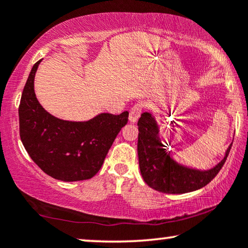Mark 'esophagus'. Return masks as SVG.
Masks as SVG:
<instances>
[{
  "label": "esophagus",
  "instance_id": "1",
  "mask_svg": "<svg viewBox=\"0 0 248 248\" xmlns=\"http://www.w3.org/2000/svg\"><path fill=\"white\" fill-rule=\"evenodd\" d=\"M144 109V104L142 103H139L137 105H134L133 107L131 108L130 110V122L131 123H135V122L138 121V118L140 117V115L142 113V110Z\"/></svg>",
  "mask_w": 248,
  "mask_h": 248
}]
</instances>
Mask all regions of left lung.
<instances>
[{
    "label": "left lung",
    "mask_w": 248,
    "mask_h": 248,
    "mask_svg": "<svg viewBox=\"0 0 248 248\" xmlns=\"http://www.w3.org/2000/svg\"><path fill=\"white\" fill-rule=\"evenodd\" d=\"M138 155L144 182L155 191L167 194H183L209 184L222 168L232 144L218 165L208 170L188 168L175 161L167 154L159 138V126L150 113H143L138 122Z\"/></svg>",
    "instance_id": "8db88e82"
}]
</instances>
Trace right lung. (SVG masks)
<instances>
[{
  "instance_id": "obj_1",
  "label": "right lung",
  "mask_w": 248,
  "mask_h": 248,
  "mask_svg": "<svg viewBox=\"0 0 248 248\" xmlns=\"http://www.w3.org/2000/svg\"><path fill=\"white\" fill-rule=\"evenodd\" d=\"M38 61L32 66L19 105L22 144L44 172L63 182L93 177L104 164L128 111L120 115L101 113L87 122L60 120L44 109L37 100L33 80Z\"/></svg>"
}]
</instances>
